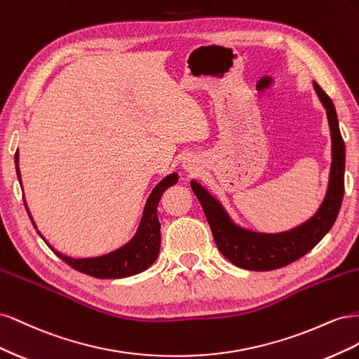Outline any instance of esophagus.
Listing matches in <instances>:
<instances>
[{
    "label": "esophagus",
    "mask_w": 359,
    "mask_h": 359,
    "mask_svg": "<svg viewBox=\"0 0 359 359\" xmlns=\"http://www.w3.org/2000/svg\"><path fill=\"white\" fill-rule=\"evenodd\" d=\"M184 168H186L190 173H193L194 170H196V166H194V163L191 161V160H189V161H186V166H184Z\"/></svg>",
    "instance_id": "esophagus-1"
}]
</instances>
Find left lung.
<instances>
[{
	"mask_svg": "<svg viewBox=\"0 0 359 359\" xmlns=\"http://www.w3.org/2000/svg\"><path fill=\"white\" fill-rule=\"evenodd\" d=\"M314 88L328 115L332 137V165L327 198L311 220L285 233L266 235L248 232L236 227L222 205L196 181L190 182L191 190L198 196L206 220L210 223L217 247L236 266L250 271H273L295 262L307 255L328 233L339 215L344 194V142L332 100L318 83H314Z\"/></svg>",
	"mask_w": 359,
	"mask_h": 359,
	"instance_id": "8db88e82",
	"label": "left lung"
}]
</instances>
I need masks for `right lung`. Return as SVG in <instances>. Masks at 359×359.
Segmentation results:
<instances>
[{"mask_svg":"<svg viewBox=\"0 0 359 359\" xmlns=\"http://www.w3.org/2000/svg\"><path fill=\"white\" fill-rule=\"evenodd\" d=\"M19 156L15 154V163L18 165ZM18 178L20 180L19 168L16 166ZM178 182L177 173L166 177L158 186L149 194L142 223H140L139 232L127 245L121 247L116 252L104 255L100 257L91 259H72L61 255L57 250L52 248L61 260H64L73 269L79 271L86 276L95 278H124L142 273L156 262V259L160 252V222L157 217V205L163 196L165 190L172 187L173 184ZM27 206V205H25ZM31 219V215H29Z\"/></svg>","mask_w":359,"mask_h":359,"instance_id":"add662e5","label":"right lung"}]
</instances>
